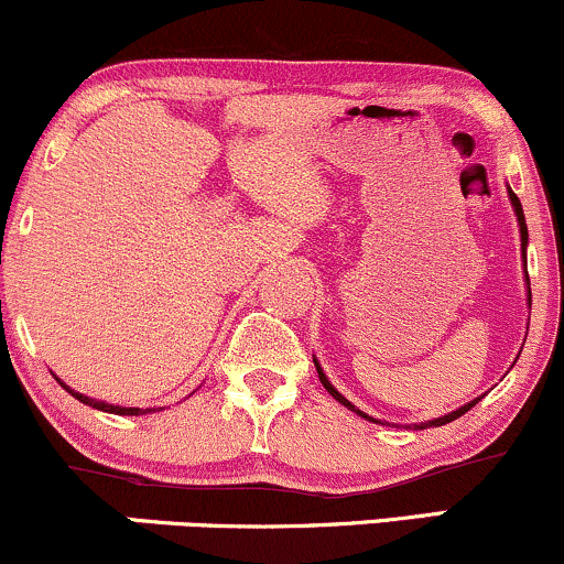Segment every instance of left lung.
<instances>
[{
    "instance_id": "1",
    "label": "left lung",
    "mask_w": 564,
    "mask_h": 564,
    "mask_svg": "<svg viewBox=\"0 0 564 564\" xmlns=\"http://www.w3.org/2000/svg\"><path fill=\"white\" fill-rule=\"evenodd\" d=\"M509 198H511V206H514V215H517V223H520V232H522V254H525V246H528V225H525V215H522V204H520V198H517V196H514V193H511V191H509ZM525 273H528V270H525ZM525 281H528V304H530V278H525ZM313 360H315V358H313ZM315 371H318V377H321V384H323V387H326V390L334 394V400H339V403H341V405H347V408H349V411L360 413V416H364V419H368V422H373V419H371V416H366V413H364V411H358V408H355L352 403H349V400L345 398V394H341V392H336V390H334V387H332V381H328V379H326V373H323V371H321L318 360H315ZM477 400H480V398H477ZM477 400H471V403H467V405H462V408H458V411H453V413H448V416H440V419H435V422H426V424H416V426H419V430H424V426H443V424H448V422H453V419L464 416V413H467V411H469V408L477 403Z\"/></svg>"
}]
</instances>
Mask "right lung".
<instances>
[{
	"label": "right lung",
	"mask_w": 564,
	"mask_h": 564,
	"mask_svg": "<svg viewBox=\"0 0 564 564\" xmlns=\"http://www.w3.org/2000/svg\"><path fill=\"white\" fill-rule=\"evenodd\" d=\"M66 387V384H63ZM68 390V387H66ZM70 394H74L76 400H79V403H87V405H93V408H97V411H108V413H124V416H140V413H148L151 411V408H145V411H142V408H119V405H108V403H102V400H93V398H84V394H79V392H74V390H68Z\"/></svg>",
	"instance_id": "obj_1"
}]
</instances>
